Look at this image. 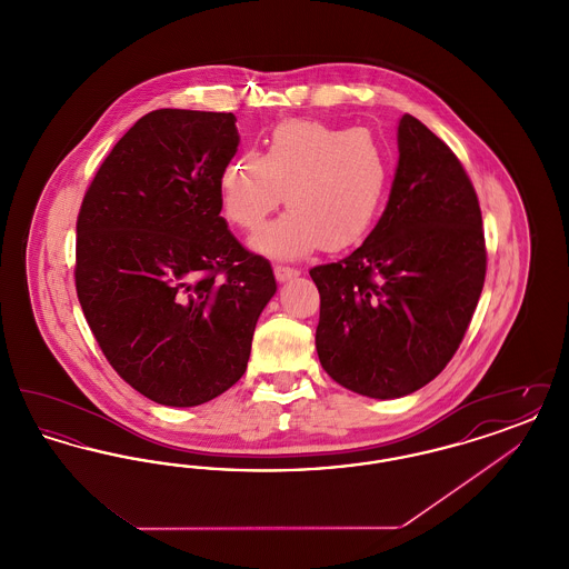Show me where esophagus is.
Returning a JSON list of instances; mask_svg holds the SVG:
<instances>
[{
	"mask_svg": "<svg viewBox=\"0 0 569 569\" xmlns=\"http://www.w3.org/2000/svg\"><path fill=\"white\" fill-rule=\"evenodd\" d=\"M274 277H277V281H288V279H295L300 274L298 269H292V267H283V264H274Z\"/></svg>",
	"mask_w": 569,
	"mask_h": 569,
	"instance_id": "esophagus-1",
	"label": "esophagus"
}]
</instances>
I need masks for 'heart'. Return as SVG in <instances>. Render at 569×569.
<instances>
[{
	"mask_svg": "<svg viewBox=\"0 0 569 569\" xmlns=\"http://www.w3.org/2000/svg\"><path fill=\"white\" fill-rule=\"evenodd\" d=\"M388 183V156L371 132L290 119L272 128L262 156L243 151L221 168L219 198L232 223L256 230L286 191L290 209L251 244L292 260L318 244L341 251L360 243L379 219Z\"/></svg>",
	"mask_w": 569,
	"mask_h": 569,
	"instance_id": "obj_1",
	"label": "heart"
}]
</instances>
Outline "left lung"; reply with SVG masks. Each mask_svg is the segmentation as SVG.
Masks as SVG:
<instances>
[{"label":"left lung","instance_id":"obj_1","mask_svg":"<svg viewBox=\"0 0 569 569\" xmlns=\"http://www.w3.org/2000/svg\"><path fill=\"white\" fill-rule=\"evenodd\" d=\"M397 140L378 226L348 258L309 271L320 292V362L371 399L406 397L443 371L487 274L482 213L459 158L411 114Z\"/></svg>","mask_w":569,"mask_h":569}]
</instances>
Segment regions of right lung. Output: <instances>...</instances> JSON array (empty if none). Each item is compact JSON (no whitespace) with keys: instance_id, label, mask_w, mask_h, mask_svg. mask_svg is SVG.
<instances>
[{"instance_id":"obj_1","label":"right lung","mask_w":569,"mask_h":569,"mask_svg":"<svg viewBox=\"0 0 569 569\" xmlns=\"http://www.w3.org/2000/svg\"><path fill=\"white\" fill-rule=\"evenodd\" d=\"M232 112L160 109L112 147L77 221V295L112 369L147 399L202 406L243 378L277 292L219 216Z\"/></svg>"}]
</instances>
